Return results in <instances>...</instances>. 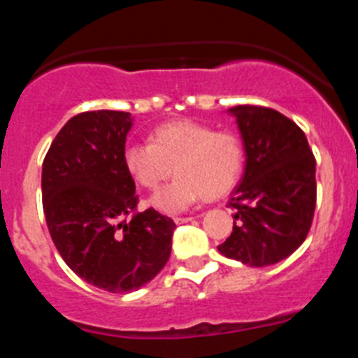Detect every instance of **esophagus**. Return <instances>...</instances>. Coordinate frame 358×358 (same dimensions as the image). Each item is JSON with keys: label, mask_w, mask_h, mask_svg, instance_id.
Listing matches in <instances>:
<instances>
[{"label": "esophagus", "mask_w": 358, "mask_h": 358, "mask_svg": "<svg viewBox=\"0 0 358 358\" xmlns=\"http://www.w3.org/2000/svg\"><path fill=\"white\" fill-rule=\"evenodd\" d=\"M194 220V217H176L173 218V222L176 224H186V222H192Z\"/></svg>", "instance_id": "esophagus-1"}]
</instances>
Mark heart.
Instances as JSON below:
<instances>
[{
    "mask_svg": "<svg viewBox=\"0 0 358 358\" xmlns=\"http://www.w3.org/2000/svg\"><path fill=\"white\" fill-rule=\"evenodd\" d=\"M132 181L157 189L176 173V181L150 199L152 206L177 213L197 201H217L233 189L243 169V145L231 131H213L194 120L163 123L150 143H132L123 152Z\"/></svg>",
    "mask_w": 358,
    "mask_h": 358,
    "instance_id": "obj_1",
    "label": "heart"
}]
</instances>
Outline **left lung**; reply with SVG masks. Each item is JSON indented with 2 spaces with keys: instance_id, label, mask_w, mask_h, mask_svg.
<instances>
[{
  "instance_id": "obj_1",
  "label": "left lung",
  "mask_w": 358,
  "mask_h": 358,
  "mask_svg": "<svg viewBox=\"0 0 358 358\" xmlns=\"http://www.w3.org/2000/svg\"><path fill=\"white\" fill-rule=\"evenodd\" d=\"M245 172L233 189V233L220 255L249 267L285 260L308 235L315 211V157L292 120L271 107L236 106Z\"/></svg>"
}]
</instances>
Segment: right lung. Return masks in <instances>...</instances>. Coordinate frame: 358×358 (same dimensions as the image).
Returning a JSON list of instances; mask_svg holds the SVG:
<instances>
[{"mask_svg":"<svg viewBox=\"0 0 358 358\" xmlns=\"http://www.w3.org/2000/svg\"><path fill=\"white\" fill-rule=\"evenodd\" d=\"M132 118L123 110H87L55 136L43 161V210L62 260L107 292L138 290L166 265L176 224L138 211L123 164Z\"/></svg>","mask_w":358,"mask_h":358,"instance_id":"obj_1","label":"right lung"}]
</instances>
